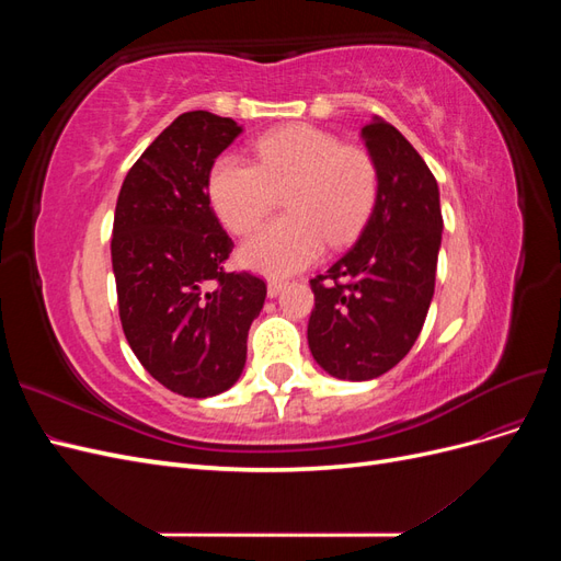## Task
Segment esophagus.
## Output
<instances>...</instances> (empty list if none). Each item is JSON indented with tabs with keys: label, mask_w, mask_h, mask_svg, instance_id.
Wrapping results in <instances>:
<instances>
[{
	"label": "esophagus",
	"mask_w": 561,
	"mask_h": 561,
	"mask_svg": "<svg viewBox=\"0 0 561 561\" xmlns=\"http://www.w3.org/2000/svg\"><path fill=\"white\" fill-rule=\"evenodd\" d=\"M283 287H285L283 280H268V283H266V295H268V297H278V295L283 293Z\"/></svg>",
	"instance_id": "esophagus-1"
}]
</instances>
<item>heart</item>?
<instances>
[{"mask_svg":"<svg viewBox=\"0 0 561 561\" xmlns=\"http://www.w3.org/2000/svg\"><path fill=\"white\" fill-rule=\"evenodd\" d=\"M257 163L222 154L208 178L210 203L233 233H248L274 208L290 215L254 231L241 248V262L266 276H287L313 264L325 239L344 245L358 233L377 198L379 173L369 151L342 145L336 135L293 124L264 133L254 142Z\"/></svg>","mask_w":561,"mask_h":561,"instance_id":"1","label":"heart"}]
</instances>
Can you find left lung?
I'll list each match as a JSON object with an SVG mask.
<instances>
[{"label":"left lung","mask_w":561,"mask_h":561,"mask_svg":"<svg viewBox=\"0 0 561 561\" xmlns=\"http://www.w3.org/2000/svg\"><path fill=\"white\" fill-rule=\"evenodd\" d=\"M360 135L379 173L375 208L355 245L311 278L307 332L316 363L346 381L377 379L410 353L443 243L439 190L426 161L379 116Z\"/></svg>","instance_id":"obj_1"}]
</instances>
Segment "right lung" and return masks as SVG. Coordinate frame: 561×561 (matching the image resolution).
Listing matches in <instances>:
<instances>
[{"mask_svg": "<svg viewBox=\"0 0 561 561\" xmlns=\"http://www.w3.org/2000/svg\"><path fill=\"white\" fill-rule=\"evenodd\" d=\"M241 130L203 110L180 114L116 198L112 268L124 334L149 375L184 398L239 381L266 297L262 278L225 271L233 241L208 196L210 168Z\"/></svg>", "mask_w": 561, "mask_h": 561, "instance_id": "obj_1", "label": "right lung"}]
</instances>
